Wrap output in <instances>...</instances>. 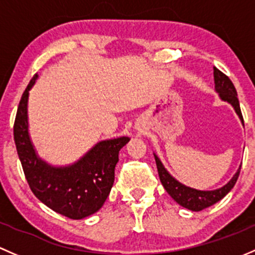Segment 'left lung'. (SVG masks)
<instances>
[{
	"instance_id": "obj_1",
	"label": "left lung",
	"mask_w": 255,
	"mask_h": 255,
	"mask_svg": "<svg viewBox=\"0 0 255 255\" xmlns=\"http://www.w3.org/2000/svg\"><path fill=\"white\" fill-rule=\"evenodd\" d=\"M214 81H215V91L216 93H219V97L221 98V101L227 102L228 104L233 107L236 114L238 115V118L241 119L242 124L243 123V117L242 113H241V107L240 102L237 98V91H236L235 86H233L232 81L222 73L221 71L217 70L216 67H214ZM154 154V159H156L157 169H158V175L159 179H161L162 185L164 186V189L167 190V193L174 199V201H177L180 206L185 207V209L191 210V211H201V210L206 209V207L214 205L217 201H220L221 199H224L231 190L235 186L236 182L238 179V175H240L241 167L238 168V170L236 172V174L231 178L230 182L227 184L219 189H215V190H198V189L190 188V186H186L182 184L180 182H178L174 177L169 174V172L164 168L163 163L161 162V159L158 158L156 153Z\"/></svg>"
}]
</instances>
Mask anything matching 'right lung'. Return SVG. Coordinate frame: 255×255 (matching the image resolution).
<instances>
[{"instance_id":"right-lung-1","label":"right lung","mask_w":255,"mask_h":255,"mask_svg":"<svg viewBox=\"0 0 255 255\" xmlns=\"http://www.w3.org/2000/svg\"><path fill=\"white\" fill-rule=\"evenodd\" d=\"M34 75L25 88L14 120V142L25 178L34 195L57 214L82 220L98 211L114 184L119 151L130 141L127 136L97 142L78 161L69 166H52L40 158L29 135L28 99L35 85Z\"/></svg>"}]
</instances>
